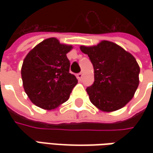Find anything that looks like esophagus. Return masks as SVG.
<instances>
[{
    "instance_id": "obj_1",
    "label": "esophagus",
    "mask_w": 153,
    "mask_h": 153,
    "mask_svg": "<svg viewBox=\"0 0 153 153\" xmlns=\"http://www.w3.org/2000/svg\"><path fill=\"white\" fill-rule=\"evenodd\" d=\"M76 77H77V79L81 80L82 78V72H80V73L76 74Z\"/></svg>"
}]
</instances>
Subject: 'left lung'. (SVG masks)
<instances>
[{
  "label": "left lung",
  "mask_w": 153,
  "mask_h": 153,
  "mask_svg": "<svg viewBox=\"0 0 153 153\" xmlns=\"http://www.w3.org/2000/svg\"><path fill=\"white\" fill-rule=\"evenodd\" d=\"M94 71V82L87 88L91 103L99 110L111 112L125 106L139 86L140 66L135 58L119 45L101 41L94 46H81Z\"/></svg>",
  "instance_id": "left-lung-1"
}]
</instances>
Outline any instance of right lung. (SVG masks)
I'll list each match as a JSON object with an SVG mask.
<instances>
[{
  "label": "right lung",
  "instance_id": "obj_1",
  "mask_svg": "<svg viewBox=\"0 0 153 153\" xmlns=\"http://www.w3.org/2000/svg\"><path fill=\"white\" fill-rule=\"evenodd\" d=\"M72 45L60 43L55 37L45 39L25 56L21 76L30 101L44 110H53L67 101L77 83L70 73L66 53Z\"/></svg>",
  "mask_w": 153,
  "mask_h": 153
}]
</instances>
